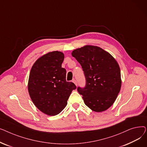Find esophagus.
<instances>
[{
    "mask_svg": "<svg viewBox=\"0 0 147 147\" xmlns=\"http://www.w3.org/2000/svg\"><path fill=\"white\" fill-rule=\"evenodd\" d=\"M73 82L76 84V85L77 86V85H78V83H77V81L75 80V79H73Z\"/></svg>",
    "mask_w": 147,
    "mask_h": 147,
    "instance_id": "34e87169",
    "label": "esophagus"
}]
</instances>
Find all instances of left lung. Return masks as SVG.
Segmentation results:
<instances>
[{
    "label": "left lung",
    "instance_id": "1",
    "mask_svg": "<svg viewBox=\"0 0 147 147\" xmlns=\"http://www.w3.org/2000/svg\"><path fill=\"white\" fill-rule=\"evenodd\" d=\"M71 55L81 65L86 79L85 87L78 88L89 109L102 112L113 104L121 85L117 62L102 48L86 45L74 50Z\"/></svg>",
    "mask_w": 147,
    "mask_h": 147
}]
</instances>
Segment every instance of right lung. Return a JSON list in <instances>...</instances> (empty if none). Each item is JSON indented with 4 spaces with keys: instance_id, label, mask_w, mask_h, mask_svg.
<instances>
[{
    "instance_id": "add662e5",
    "label": "right lung",
    "mask_w": 147,
    "mask_h": 147,
    "mask_svg": "<svg viewBox=\"0 0 147 147\" xmlns=\"http://www.w3.org/2000/svg\"><path fill=\"white\" fill-rule=\"evenodd\" d=\"M63 52L53 51L38 58L31 69L28 83L29 95L33 102L42 113L49 115L60 113L75 84L66 81V70L62 68Z\"/></svg>"
}]
</instances>
